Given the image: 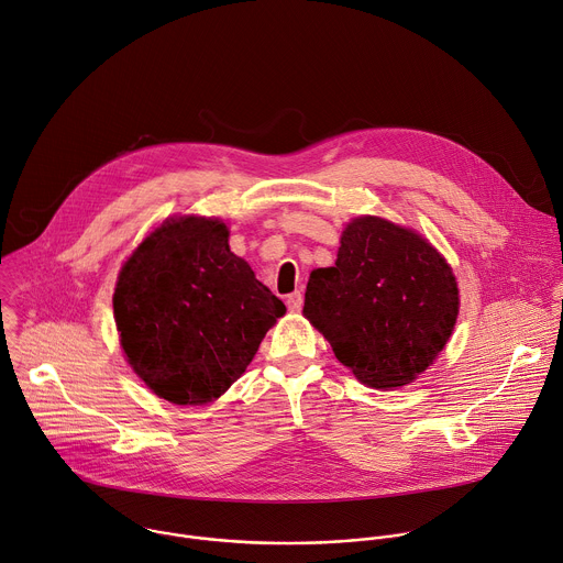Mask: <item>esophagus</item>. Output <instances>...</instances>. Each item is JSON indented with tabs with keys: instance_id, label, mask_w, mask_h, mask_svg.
<instances>
[{
	"instance_id": "1",
	"label": "esophagus",
	"mask_w": 563,
	"mask_h": 563,
	"mask_svg": "<svg viewBox=\"0 0 563 563\" xmlns=\"http://www.w3.org/2000/svg\"><path fill=\"white\" fill-rule=\"evenodd\" d=\"M287 307L289 311H300L302 309V294L300 291H294L287 296Z\"/></svg>"
}]
</instances>
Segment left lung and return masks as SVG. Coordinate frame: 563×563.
Listing matches in <instances>:
<instances>
[{"label":"left lung","instance_id":"8db88e82","mask_svg":"<svg viewBox=\"0 0 563 563\" xmlns=\"http://www.w3.org/2000/svg\"><path fill=\"white\" fill-rule=\"evenodd\" d=\"M457 309L455 276L431 243L360 217L342 232L335 265L311 272L302 311L360 383L391 389L433 364Z\"/></svg>","mask_w":563,"mask_h":563}]
</instances>
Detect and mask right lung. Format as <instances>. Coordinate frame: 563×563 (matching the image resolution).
<instances>
[{"label": "right lung", "instance_id": "right-lung-1", "mask_svg": "<svg viewBox=\"0 0 563 563\" xmlns=\"http://www.w3.org/2000/svg\"><path fill=\"white\" fill-rule=\"evenodd\" d=\"M228 236L217 219L167 221L119 274L112 302L121 346L136 376L174 405L223 396L285 313Z\"/></svg>", "mask_w": 563, "mask_h": 563}]
</instances>
